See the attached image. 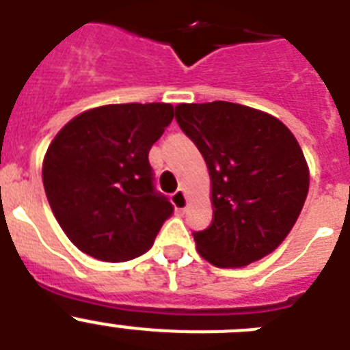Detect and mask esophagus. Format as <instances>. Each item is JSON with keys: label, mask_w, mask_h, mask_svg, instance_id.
Returning <instances> with one entry per match:
<instances>
[{"label": "esophagus", "mask_w": 350, "mask_h": 350, "mask_svg": "<svg viewBox=\"0 0 350 350\" xmlns=\"http://www.w3.org/2000/svg\"><path fill=\"white\" fill-rule=\"evenodd\" d=\"M172 203L173 206L177 208V212H184L185 206H187V198H185L184 191L178 189L172 194Z\"/></svg>", "instance_id": "obj_1"}]
</instances>
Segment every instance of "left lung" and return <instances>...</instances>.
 I'll return each instance as SVG.
<instances>
[{
    "label": "left lung",
    "mask_w": 350,
    "mask_h": 350,
    "mask_svg": "<svg viewBox=\"0 0 350 350\" xmlns=\"http://www.w3.org/2000/svg\"><path fill=\"white\" fill-rule=\"evenodd\" d=\"M212 180V224L194 231L198 252L237 268L270 254L295 226L308 193L298 142L279 119L230 101L175 107Z\"/></svg>",
    "instance_id": "8db88e82"
}]
</instances>
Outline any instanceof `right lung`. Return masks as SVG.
<instances>
[{
    "label": "right lung",
    "mask_w": 350,
    "mask_h": 350,
    "mask_svg": "<svg viewBox=\"0 0 350 350\" xmlns=\"http://www.w3.org/2000/svg\"><path fill=\"white\" fill-rule=\"evenodd\" d=\"M168 103L92 108L61 129L43 159L55 219L82 252L108 262L150 249L173 205L154 185L148 150L173 120Z\"/></svg>",
    "instance_id": "add662e5"
}]
</instances>
